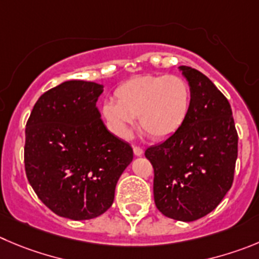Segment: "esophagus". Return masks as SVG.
I'll use <instances>...</instances> for the list:
<instances>
[{
	"label": "esophagus",
	"mask_w": 259,
	"mask_h": 259,
	"mask_svg": "<svg viewBox=\"0 0 259 259\" xmlns=\"http://www.w3.org/2000/svg\"><path fill=\"white\" fill-rule=\"evenodd\" d=\"M133 151H134L135 156H138V157L142 156V154H143V149H142L141 147H137V146L133 147Z\"/></svg>",
	"instance_id": "34e87169"
}]
</instances>
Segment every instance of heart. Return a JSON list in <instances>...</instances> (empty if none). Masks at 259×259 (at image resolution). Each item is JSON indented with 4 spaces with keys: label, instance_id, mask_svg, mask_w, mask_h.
<instances>
[{
    "label": "heart",
    "instance_id": "1",
    "mask_svg": "<svg viewBox=\"0 0 259 259\" xmlns=\"http://www.w3.org/2000/svg\"><path fill=\"white\" fill-rule=\"evenodd\" d=\"M117 102L106 101L102 115L120 138H129L135 117L153 139H165L184 124L192 106V91L178 75H146L125 81L115 92Z\"/></svg>",
    "mask_w": 259,
    "mask_h": 259
}]
</instances>
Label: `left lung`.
I'll return each mask as SVG.
<instances>
[{"mask_svg":"<svg viewBox=\"0 0 259 259\" xmlns=\"http://www.w3.org/2000/svg\"><path fill=\"white\" fill-rule=\"evenodd\" d=\"M192 91L189 115L163 143L149 147L153 195L166 217L190 222L206 216L230 190L238 158V133L230 103L198 70L179 66Z\"/></svg>","mask_w":259,"mask_h":259,"instance_id":"obj_1","label":"left lung"}]
</instances>
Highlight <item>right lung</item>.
<instances>
[{
	"instance_id": "1",
	"label": "right lung",
	"mask_w": 259,
	"mask_h": 259,
	"mask_svg": "<svg viewBox=\"0 0 259 259\" xmlns=\"http://www.w3.org/2000/svg\"><path fill=\"white\" fill-rule=\"evenodd\" d=\"M103 85L67 80L39 97L25 129L29 184L56 214L80 221L105 213L133 161V148L103 124Z\"/></svg>"
}]
</instances>
